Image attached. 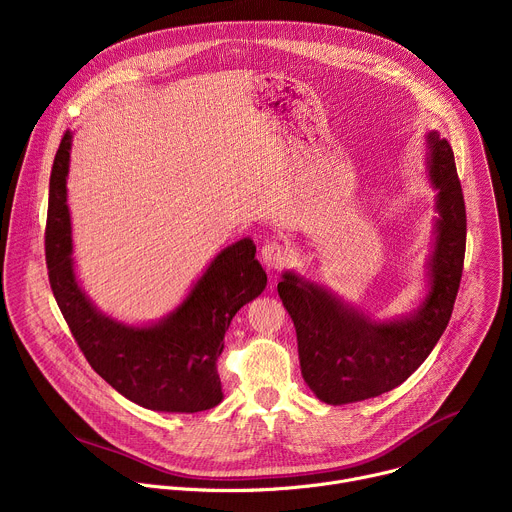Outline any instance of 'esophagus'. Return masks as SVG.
Masks as SVG:
<instances>
[{
    "mask_svg": "<svg viewBox=\"0 0 512 512\" xmlns=\"http://www.w3.org/2000/svg\"><path fill=\"white\" fill-rule=\"evenodd\" d=\"M261 261H263L269 269L279 271V269H283V267L287 265V261H289V251H287V247L281 245V243L267 241V243L263 245V249H261Z\"/></svg>",
    "mask_w": 512,
    "mask_h": 512,
    "instance_id": "1",
    "label": "esophagus"
}]
</instances>
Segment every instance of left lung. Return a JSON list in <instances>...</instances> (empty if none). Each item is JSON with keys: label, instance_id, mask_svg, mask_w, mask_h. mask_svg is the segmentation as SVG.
<instances>
[{"label": "left lung", "instance_id": "left-lung-1", "mask_svg": "<svg viewBox=\"0 0 512 512\" xmlns=\"http://www.w3.org/2000/svg\"><path fill=\"white\" fill-rule=\"evenodd\" d=\"M429 148L440 221L429 296L415 316L377 324L294 273L277 283L296 326L302 377L324 403H354L399 387L429 356L452 318L466 253V204L450 143L429 133Z\"/></svg>", "mask_w": 512, "mask_h": 512}]
</instances>
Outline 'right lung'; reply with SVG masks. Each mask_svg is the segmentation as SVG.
Here are the masks:
<instances>
[{"instance_id": "right-lung-1", "label": "right lung", "mask_w": 512, "mask_h": 512, "mask_svg": "<svg viewBox=\"0 0 512 512\" xmlns=\"http://www.w3.org/2000/svg\"><path fill=\"white\" fill-rule=\"evenodd\" d=\"M70 131L50 172L46 265L56 304L93 371L129 401L154 411L194 413L221 403L216 360L233 316L267 285L255 245L243 239L216 255L184 304L164 322L131 328L101 316L72 271L66 174Z\"/></svg>"}]
</instances>
